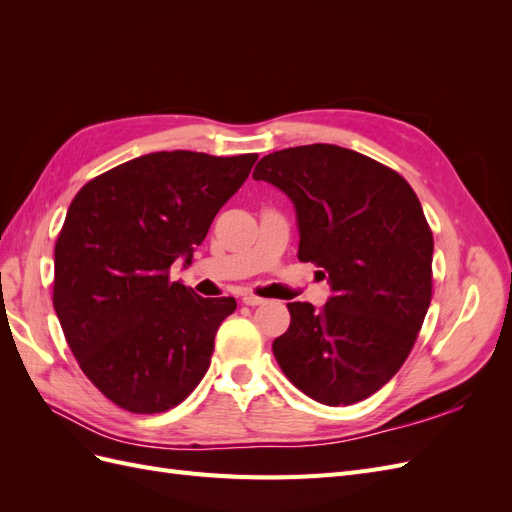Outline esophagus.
<instances>
[{
    "label": "esophagus",
    "mask_w": 512,
    "mask_h": 512,
    "mask_svg": "<svg viewBox=\"0 0 512 512\" xmlns=\"http://www.w3.org/2000/svg\"><path fill=\"white\" fill-rule=\"evenodd\" d=\"M243 303H245V305H252V307H256V305H262V303H265V299H262V297H256V294H252V292H247V294H243Z\"/></svg>",
    "instance_id": "esophagus-1"
}]
</instances>
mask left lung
Segmentation results:
<instances>
[{
	"mask_svg": "<svg viewBox=\"0 0 512 512\" xmlns=\"http://www.w3.org/2000/svg\"><path fill=\"white\" fill-rule=\"evenodd\" d=\"M252 177L292 200L299 260L333 290L320 312L288 303L277 363L324 406L374 395L408 359L431 303L433 235L414 190L389 166L324 143L269 153Z\"/></svg>",
	"mask_w": 512,
	"mask_h": 512,
	"instance_id": "left-lung-1",
	"label": "left lung"
}]
</instances>
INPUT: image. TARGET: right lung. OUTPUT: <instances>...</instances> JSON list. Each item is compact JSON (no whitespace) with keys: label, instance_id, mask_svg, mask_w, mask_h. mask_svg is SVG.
<instances>
[{"label":"right lung","instance_id":"right-lung-1","mask_svg":"<svg viewBox=\"0 0 512 512\" xmlns=\"http://www.w3.org/2000/svg\"><path fill=\"white\" fill-rule=\"evenodd\" d=\"M256 153L156 151L91 179L55 243L53 305L83 374L119 408L179 406L207 374L213 339L237 309L170 282L250 175Z\"/></svg>","mask_w":512,"mask_h":512}]
</instances>
